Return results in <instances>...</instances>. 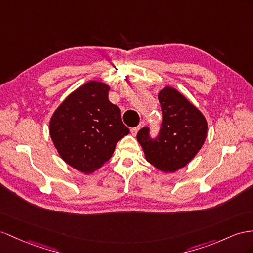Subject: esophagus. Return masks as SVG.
Listing matches in <instances>:
<instances>
[{
    "instance_id": "34e87169",
    "label": "esophagus",
    "mask_w": 253,
    "mask_h": 253,
    "mask_svg": "<svg viewBox=\"0 0 253 253\" xmlns=\"http://www.w3.org/2000/svg\"><path fill=\"white\" fill-rule=\"evenodd\" d=\"M139 129H140V126L131 128V129H130V132H131V134H132V135H137V133H138V131H139Z\"/></svg>"
}]
</instances>
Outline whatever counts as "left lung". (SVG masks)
<instances>
[{
    "label": "left lung",
    "instance_id": "8db88e82",
    "mask_svg": "<svg viewBox=\"0 0 253 253\" xmlns=\"http://www.w3.org/2000/svg\"><path fill=\"white\" fill-rule=\"evenodd\" d=\"M163 122L156 138L148 127L137 134L148 163L164 172H175L190 163L204 144V115L175 88L166 86L158 94Z\"/></svg>",
    "mask_w": 253,
    "mask_h": 253
}]
</instances>
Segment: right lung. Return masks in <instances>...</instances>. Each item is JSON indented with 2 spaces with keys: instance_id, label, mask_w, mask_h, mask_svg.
I'll use <instances>...</instances> for the list:
<instances>
[{
  "instance_id": "right-lung-1",
  "label": "right lung",
  "mask_w": 253,
  "mask_h": 253,
  "mask_svg": "<svg viewBox=\"0 0 253 253\" xmlns=\"http://www.w3.org/2000/svg\"><path fill=\"white\" fill-rule=\"evenodd\" d=\"M107 84L89 81L77 88L55 110L50 135L65 163L92 173L111 158L116 143L129 129L118 106L108 99Z\"/></svg>"
}]
</instances>
